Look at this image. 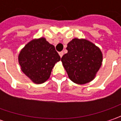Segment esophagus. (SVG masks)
<instances>
[{"instance_id":"esophagus-1","label":"esophagus","mask_w":121,"mask_h":121,"mask_svg":"<svg viewBox=\"0 0 121 121\" xmlns=\"http://www.w3.org/2000/svg\"><path fill=\"white\" fill-rule=\"evenodd\" d=\"M63 54H64L63 52H59V55H60V57H62V56H63Z\"/></svg>"}]
</instances>
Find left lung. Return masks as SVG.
Wrapping results in <instances>:
<instances>
[{"instance_id":"8db88e82","label":"left lung","mask_w":121,"mask_h":121,"mask_svg":"<svg viewBox=\"0 0 121 121\" xmlns=\"http://www.w3.org/2000/svg\"><path fill=\"white\" fill-rule=\"evenodd\" d=\"M67 50L61 61L69 78L80 85L92 81L102 64L100 48L89 40L75 38L68 43Z\"/></svg>"}]
</instances>
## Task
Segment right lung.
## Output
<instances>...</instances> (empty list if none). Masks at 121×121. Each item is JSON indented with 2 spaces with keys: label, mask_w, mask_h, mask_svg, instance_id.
<instances>
[{
  "label": "right lung",
  "mask_w": 121,
  "mask_h": 121,
  "mask_svg": "<svg viewBox=\"0 0 121 121\" xmlns=\"http://www.w3.org/2000/svg\"><path fill=\"white\" fill-rule=\"evenodd\" d=\"M60 60L55 47L43 37L29 42L18 56L22 72L35 84L47 81L52 68Z\"/></svg>",
  "instance_id": "obj_1"
}]
</instances>
